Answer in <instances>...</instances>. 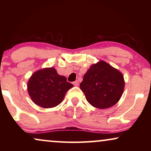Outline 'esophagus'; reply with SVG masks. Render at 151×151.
I'll list each match as a JSON object with an SVG mask.
<instances>
[{"mask_svg":"<svg viewBox=\"0 0 151 151\" xmlns=\"http://www.w3.org/2000/svg\"><path fill=\"white\" fill-rule=\"evenodd\" d=\"M73 84L74 86H77L79 85V82H78V80H76L75 82H73Z\"/></svg>","mask_w":151,"mask_h":151,"instance_id":"esophagus-1","label":"esophagus"}]
</instances>
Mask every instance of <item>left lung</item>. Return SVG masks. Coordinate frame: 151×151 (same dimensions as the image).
Here are the masks:
<instances>
[{"instance_id":"left-lung-1","label":"left lung","mask_w":151,"mask_h":151,"mask_svg":"<svg viewBox=\"0 0 151 151\" xmlns=\"http://www.w3.org/2000/svg\"><path fill=\"white\" fill-rule=\"evenodd\" d=\"M80 87L91 105L98 109H107L120 99L124 80L118 70L100 61L93 65L84 74Z\"/></svg>"}]
</instances>
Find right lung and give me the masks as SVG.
Returning <instances> with one entry per match:
<instances>
[{
	"instance_id": "1",
	"label": "right lung",
	"mask_w": 151,
	"mask_h": 151,
	"mask_svg": "<svg viewBox=\"0 0 151 151\" xmlns=\"http://www.w3.org/2000/svg\"><path fill=\"white\" fill-rule=\"evenodd\" d=\"M73 84L58 74L54 68L36 71L28 82V93L35 104L43 108H52L60 104Z\"/></svg>"
}]
</instances>
